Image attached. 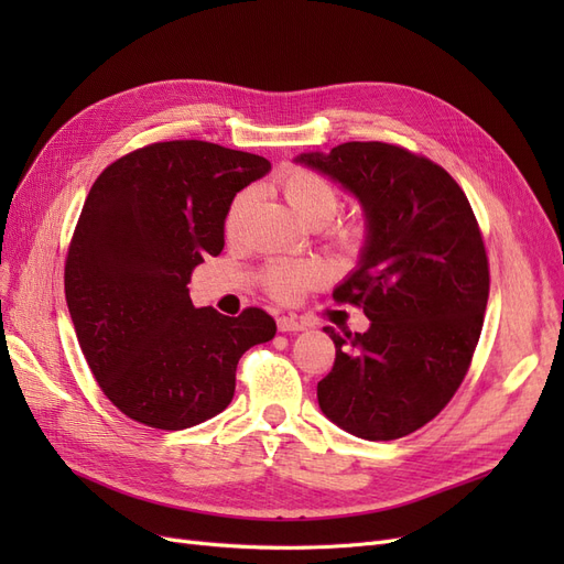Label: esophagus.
Masks as SVG:
<instances>
[{"label": "esophagus", "instance_id": "obj_1", "mask_svg": "<svg viewBox=\"0 0 564 564\" xmlns=\"http://www.w3.org/2000/svg\"><path fill=\"white\" fill-rule=\"evenodd\" d=\"M305 327H308V324L296 319V317H280V319H278V329L284 332V334H286V332H303Z\"/></svg>", "mask_w": 564, "mask_h": 564}]
</instances>
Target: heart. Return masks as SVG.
<instances>
[{"mask_svg":"<svg viewBox=\"0 0 564 564\" xmlns=\"http://www.w3.org/2000/svg\"><path fill=\"white\" fill-rule=\"evenodd\" d=\"M278 187L284 202L289 204V209H292V214L303 226H327L338 212L340 197L336 187L324 176L308 172V169H289L278 181ZM249 202L251 193L235 197L226 218L228 232H235L237 226H240ZM322 278L324 272L315 261H278L268 265L263 282L272 299L282 303H294Z\"/></svg>","mask_w":564,"mask_h":564,"instance_id":"obj_1","label":"heart"}]
</instances>
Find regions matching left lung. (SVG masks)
<instances>
[{
	"mask_svg": "<svg viewBox=\"0 0 564 564\" xmlns=\"http://www.w3.org/2000/svg\"><path fill=\"white\" fill-rule=\"evenodd\" d=\"M360 202V261L334 299L360 305L365 334L340 336L317 383L322 414L362 440H398L435 419L464 381L489 296L470 204L445 169L388 143H344L294 160Z\"/></svg>",
	"mask_w": 564,
	"mask_h": 564,
	"instance_id": "obj_1",
	"label": "left lung"
}]
</instances>
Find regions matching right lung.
<instances>
[{
  "mask_svg": "<svg viewBox=\"0 0 564 564\" xmlns=\"http://www.w3.org/2000/svg\"><path fill=\"white\" fill-rule=\"evenodd\" d=\"M270 162L207 141H166L112 162L91 185L65 261L79 348L129 419L183 431L232 402L240 357L275 336L261 308L226 317L191 301L193 268L218 256L235 195Z\"/></svg>",
  "mask_w": 564,
  "mask_h": 564,
  "instance_id": "obj_1",
  "label": "right lung"
}]
</instances>
